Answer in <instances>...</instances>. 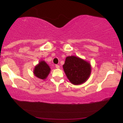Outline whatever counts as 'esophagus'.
Instances as JSON below:
<instances>
[{"label":"esophagus","instance_id":"obj_1","mask_svg":"<svg viewBox=\"0 0 123 123\" xmlns=\"http://www.w3.org/2000/svg\"><path fill=\"white\" fill-rule=\"evenodd\" d=\"M55 67H56V69H59L60 68V66L59 65H55Z\"/></svg>","mask_w":123,"mask_h":123}]
</instances>
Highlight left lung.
Masks as SVG:
<instances>
[{
	"label": "left lung",
	"instance_id": "8db88e82",
	"mask_svg": "<svg viewBox=\"0 0 123 123\" xmlns=\"http://www.w3.org/2000/svg\"><path fill=\"white\" fill-rule=\"evenodd\" d=\"M63 67L67 78L74 85L85 83L91 72L90 63L75 56L67 57Z\"/></svg>",
	"mask_w": 123,
	"mask_h": 123
}]
</instances>
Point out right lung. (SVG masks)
I'll list each match as a JSON object with an SVG mask.
<instances>
[{
	"label": "right lung",
	"mask_w": 123,
	"mask_h": 123,
	"mask_svg": "<svg viewBox=\"0 0 123 123\" xmlns=\"http://www.w3.org/2000/svg\"><path fill=\"white\" fill-rule=\"evenodd\" d=\"M50 68L45 61H41L36 65L33 70V74L37 78L45 80L48 76L50 72Z\"/></svg>",
	"instance_id": "1"
}]
</instances>
